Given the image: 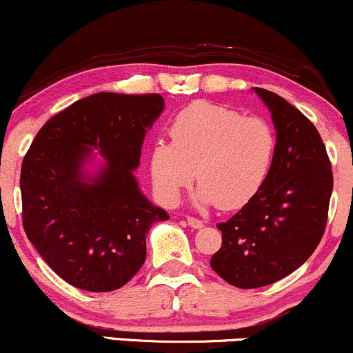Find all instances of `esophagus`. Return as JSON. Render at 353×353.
<instances>
[{"label": "esophagus", "instance_id": "34e87169", "mask_svg": "<svg viewBox=\"0 0 353 353\" xmlns=\"http://www.w3.org/2000/svg\"><path fill=\"white\" fill-rule=\"evenodd\" d=\"M188 224L192 229H201L202 225H204V222H202L201 219H197V217H188Z\"/></svg>", "mask_w": 353, "mask_h": 353}]
</instances>
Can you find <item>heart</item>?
I'll return each mask as SVG.
<instances>
[{"instance_id":"heart-1","label":"heart","mask_w":353,"mask_h":353,"mask_svg":"<svg viewBox=\"0 0 353 353\" xmlns=\"http://www.w3.org/2000/svg\"><path fill=\"white\" fill-rule=\"evenodd\" d=\"M171 143L151 149V177L161 201L176 205L194 179L202 205L239 209L264 188L277 154V134L262 117L209 101H196L176 114Z\"/></svg>"}]
</instances>
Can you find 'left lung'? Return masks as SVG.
<instances>
[{
  "instance_id": "1",
  "label": "left lung",
  "mask_w": 353,
  "mask_h": 353,
  "mask_svg": "<svg viewBox=\"0 0 353 353\" xmlns=\"http://www.w3.org/2000/svg\"><path fill=\"white\" fill-rule=\"evenodd\" d=\"M269 108L277 154L264 188L228 222L210 267L239 289H257L292 274L317 249L334 188L317 128L285 99L254 88Z\"/></svg>"
}]
</instances>
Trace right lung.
<instances>
[{
  "label": "right lung",
  "instance_id": "1",
  "mask_svg": "<svg viewBox=\"0 0 353 353\" xmlns=\"http://www.w3.org/2000/svg\"><path fill=\"white\" fill-rule=\"evenodd\" d=\"M164 111L159 94L88 96L39 129L21 165L23 228L63 281L89 292L128 283L145 261V236L168 221L134 177L145 132ZM98 148L105 163L83 164Z\"/></svg>",
  "mask_w": 353,
  "mask_h": 353
}]
</instances>
